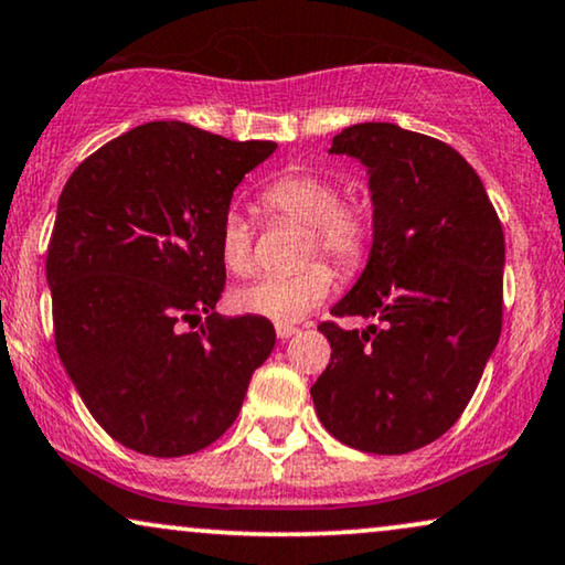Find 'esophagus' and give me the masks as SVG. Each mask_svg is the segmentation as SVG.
I'll list each match as a JSON object with an SVG mask.
<instances>
[{
    "label": "esophagus",
    "mask_w": 565,
    "mask_h": 565,
    "mask_svg": "<svg viewBox=\"0 0 565 565\" xmlns=\"http://www.w3.org/2000/svg\"><path fill=\"white\" fill-rule=\"evenodd\" d=\"M297 333V328L295 326H287V323H278L276 326V335L278 339H291V335Z\"/></svg>",
    "instance_id": "esophagus-1"
}]
</instances>
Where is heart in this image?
Instances as JSON below:
<instances>
[{
	"label": "heart",
	"mask_w": 565,
	"mask_h": 565,
	"mask_svg": "<svg viewBox=\"0 0 565 565\" xmlns=\"http://www.w3.org/2000/svg\"><path fill=\"white\" fill-rule=\"evenodd\" d=\"M263 205L278 218L297 221L310 230L305 242V260L323 253L333 266L352 274L367 260L373 247V213L354 200H341L339 182L316 171H295L278 177L263 192ZM218 253L234 276L255 268V247L249 221L230 211L221 221ZM333 289V270L323 260L307 263L295 274L263 276L260 281L232 295V307L245 316L295 323L312 312Z\"/></svg>",
	"instance_id": "b5f03b06"
}]
</instances>
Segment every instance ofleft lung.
Returning a JSON list of instances; mask_svg holds the SVG:
<instances>
[{
	"mask_svg": "<svg viewBox=\"0 0 565 565\" xmlns=\"http://www.w3.org/2000/svg\"><path fill=\"white\" fill-rule=\"evenodd\" d=\"M331 153L365 163L373 247L335 318L310 388L333 438L367 454L427 446L467 409L503 326V226L477 171L446 142L391 122L352 125Z\"/></svg>",
	"mask_w": 565,
	"mask_h": 565,
	"instance_id": "1",
	"label": "left lung"
}]
</instances>
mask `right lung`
<instances>
[{
  "mask_svg": "<svg viewBox=\"0 0 565 565\" xmlns=\"http://www.w3.org/2000/svg\"><path fill=\"white\" fill-rule=\"evenodd\" d=\"M274 151L148 122L64 184L46 253L56 352L93 419L132 451L174 459L211 446L276 344L270 320L216 312L221 221Z\"/></svg>",
  "mask_w": 565,
  "mask_h": 565,
  "instance_id": "right-lung-1",
  "label": "right lung"
}]
</instances>
